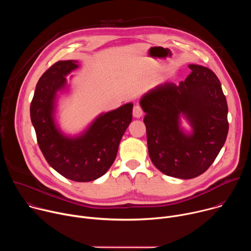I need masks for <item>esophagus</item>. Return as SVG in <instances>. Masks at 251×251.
I'll return each instance as SVG.
<instances>
[{"label": "esophagus", "mask_w": 251, "mask_h": 251, "mask_svg": "<svg viewBox=\"0 0 251 251\" xmlns=\"http://www.w3.org/2000/svg\"><path fill=\"white\" fill-rule=\"evenodd\" d=\"M143 110H142V108H141V106L140 105H135L134 106V108H133V116L135 117V118H140V117H142L143 116Z\"/></svg>", "instance_id": "1"}]
</instances>
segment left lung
<instances>
[{"label":"left lung","instance_id":"obj_1","mask_svg":"<svg viewBox=\"0 0 251 251\" xmlns=\"http://www.w3.org/2000/svg\"><path fill=\"white\" fill-rule=\"evenodd\" d=\"M185 81L160 83L140 99L151 161L167 176L188 178L204 173L225 145L227 103L212 70L189 65ZM183 117L191 127H181Z\"/></svg>","mask_w":251,"mask_h":251}]
</instances>
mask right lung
Returning <instances> with one entry per match:
<instances>
[{
    "label": "right lung",
    "instance_id": "1",
    "mask_svg": "<svg viewBox=\"0 0 251 251\" xmlns=\"http://www.w3.org/2000/svg\"><path fill=\"white\" fill-rule=\"evenodd\" d=\"M77 60H59L40 78L30 103V120L50 166L75 182H91L112 166L123 134L132 121L133 103L99 114L80 134H64L55 120L58 92L68 90L66 77ZM71 77V76H70Z\"/></svg>",
    "mask_w": 251,
    "mask_h": 251
}]
</instances>
